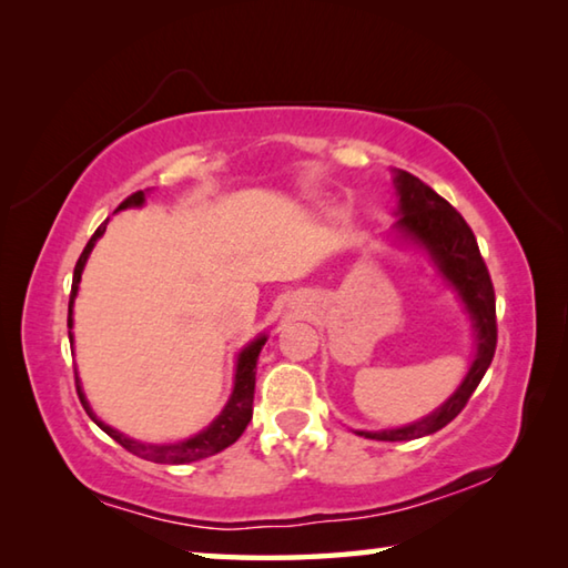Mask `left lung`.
I'll list each match as a JSON object with an SVG mask.
<instances>
[{"label": "left lung", "instance_id": "obj_1", "mask_svg": "<svg viewBox=\"0 0 568 568\" xmlns=\"http://www.w3.org/2000/svg\"><path fill=\"white\" fill-rule=\"evenodd\" d=\"M398 190V220L396 230L408 237L410 243L426 250L430 261L436 263L444 281L454 287L476 328V358L470 363L466 378L456 388L444 406L436 408L430 416L420 418L410 426L390 428V430H355L358 436L373 440H413L420 436H430L448 426L460 410L466 408L468 398L474 396L480 378L486 376L488 365L496 353V295L488 267L480 257L474 230L460 217L454 205H448L436 190L426 182L410 175L406 170L396 172Z\"/></svg>", "mask_w": 568, "mask_h": 568}]
</instances>
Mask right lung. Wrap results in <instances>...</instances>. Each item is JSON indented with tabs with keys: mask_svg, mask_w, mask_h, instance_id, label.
<instances>
[{
	"mask_svg": "<svg viewBox=\"0 0 568 568\" xmlns=\"http://www.w3.org/2000/svg\"><path fill=\"white\" fill-rule=\"evenodd\" d=\"M145 203V192L138 190L132 192L128 200H122L118 210L124 207H140ZM104 227H108V220L94 230V235L90 237V243L84 245L80 261L74 265V277H72V293H70V315H67V328H70V343H72V305H74V297H77V287H80V277L84 271V263H88V257L92 253V247L98 240L104 235ZM265 335H257L253 343H247L243 351L237 355V368H235V386H233V396H230L227 406L223 408V413L210 423L205 430H200L197 436H192L187 440H180V444H165V446H155V444H140V440H132L120 430H114L108 423L100 420L94 416L88 398H84L82 386H80V376H77L74 371V383H77V396L82 400V408L88 410V416L98 423V426L108 434L110 438L118 440V444L130 450V454L152 460V464H170V466H178V464H192V460H200V458H207V456H215L220 450L233 446L235 440L243 436V430L247 428L250 418H253V398H255V363H257V355H261L263 345H265Z\"/></svg>",
	"mask_w": 568,
	"mask_h": 568,
	"instance_id": "obj_1",
	"label": "right lung"
}]
</instances>
